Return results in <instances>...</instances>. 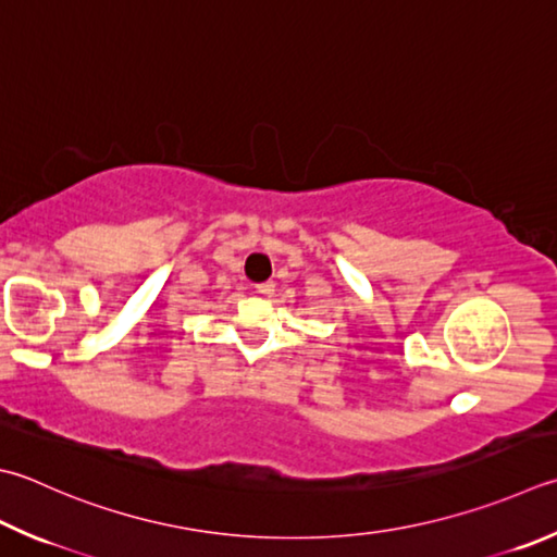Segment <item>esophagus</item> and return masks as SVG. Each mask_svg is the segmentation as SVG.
Returning a JSON list of instances; mask_svg holds the SVG:
<instances>
[{
  "instance_id": "obj_1",
  "label": "esophagus",
  "mask_w": 557,
  "mask_h": 557,
  "mask_svg": "<svg viewBox=\"0 0 557 557\" xmlns=\"http://www.w3.org/2000/svg\"><path fill=\"white\" fill-rule=\"evenodd\" d=\"M257 293H261V296H271V293L276 290V286H274V281H267V283H257Z\"/></svg>"
}]
</instances>
